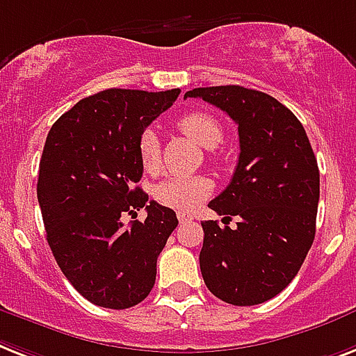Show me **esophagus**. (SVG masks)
Listing matches in <instances>:
<instances>
[{"label": "esophagus", "mask_w": 356, "mask_h": 356, "mask_svg": "<svg viewBox=\"0 0 356 356\" xmlns=\"http://www.w3.org/2000/svg\"><path fill=\"white\" fill-rule=\"evenodd\" d=\"M191 215H189V213H186V211H178V220H180V222H187V220H191Z\"/></svg>", "instance_id": "esophagus-1"}]
</instances>
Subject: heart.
Returning a JSON list of instances; mask_svg holds the SVG:
<instances>
[{
	"instance_id": "b5f03b06",
	"label": "heart",
	"mask_w": 356,
	"mask_h": 356,
	"mask_svg": "<svg viewBox=\"0 0 356 356\" xmlns=\"http://www.w3.org/2000/svg\"><path fill=\"white\" fill-rule=\"evenodd\" d=\"M178 129L191 138L204 149H217L222 143L224 130L217 119L204 112L186 113L178 121ZM138 158L145 172H156L160 167V139L152 129L141 132L138 139ZM211 181L204 176H191V178H167L158 184L154 189L156 200L161 206L180 209V211H193L211 195Z\"/></svg>"
}]
</instances>
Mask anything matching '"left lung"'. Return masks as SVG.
I'll return each instance as SVG.
<instances>
[{"label":"left lung","mask_w":356,"mask_h":356,"mask_svg":"<svg viewBox=\"0 0 356 356\" xmlns=\"http://www.w3.org/2000/svg\"><path fill=\"white\" fill-rule=\"evenodd\" d=\"M238 127L237 169L207 206L237 227L202 222L204 283L232 305H259L289 286L316 233L320 170L303 124L268 93L243 86L195 88Z\"/></svg>","instance_id":"left-lung-1"}]
</instances>
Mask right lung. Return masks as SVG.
<instances>
[{
	"label": "right lung",
	"instance_id": "obj_1",
	"mask_svg": "<svg viewBox=\"0 0 356 356\" xmlns=\"http://www.w3.org/2000/svg\"><path fill=\"white\" fill-rule=\"evenodd\" d=\"M180 90L110 88L56 119L40 160L38 202L47 243L71 285L93 305L129 309L150 294L156 263L178 226L170 207L138 187V139ZM145 206V223L124 227Z\"/></svg>",
	"mask_w": 356,
	"mask_h": 356
}]
</instances>
